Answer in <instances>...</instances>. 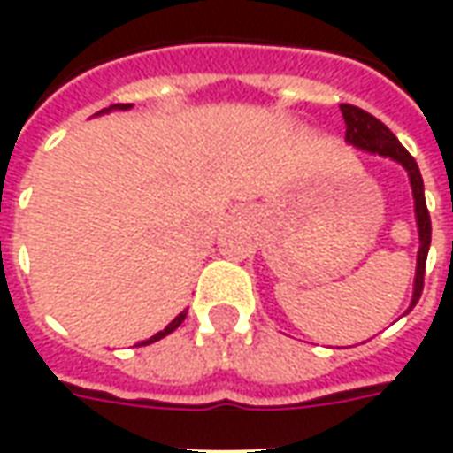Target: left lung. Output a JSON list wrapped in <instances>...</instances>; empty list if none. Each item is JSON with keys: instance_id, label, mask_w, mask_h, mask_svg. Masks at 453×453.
I'll list each match as a JSON object with an SVG mask.
<instances>
[{"instance_id": "8db88e82", "label": "left lung", "mask_w": 453, "mask_h": 453, "mask_svg": "<svg viewBox=\"0 0 453 453\" xmlns=\"http://www.w3.org/2000/svg\"><path fill=\"white\" fill-rule=\"evenodd\" d=\"M342 116H344V140L354 145V148L371 152V155H380V157L395 159L398 165L405 167L410 177V187H412V198H415V218H418V233H419V250H418V269H415V288H412V301L410 308L412 311L415 303L422 296V286H425V265H427L429 242H432V220H429L427 203H425V184H422V174L415 157L408 150L400 145V140L390 133L376 116H371L359 106L351 104H342Z\"/></svg>"}]
</instances>
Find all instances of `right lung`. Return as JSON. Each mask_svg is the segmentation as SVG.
<instances>
[{"mask_svg": "<svg viewBox=\"0 0 453 453\" xmlns=\"http://www.w3.org/2000/svg\"><path fill=\"white\" fill-rule=\"evenodd\" d=\"M111 109H119V111H126V109H130V104H113V106H109L106 111H111ZM184 318H187V311H181V313H179L177 318H174V320H172V323H169L167 327H165V330H159L157 334H152L150 340L140 342L138 347H142V344H152V342H157V340H162V337H167L169 333H174V330H177L179 325L184 323Z\"/></svg>", "mask_w": 453, "mask_h": 453, "instance_id": "obj_1", "label": "right lung"}]
</instances>
